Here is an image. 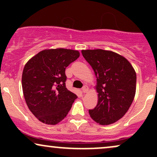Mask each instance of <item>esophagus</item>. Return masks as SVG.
Masks as SVG:
<instances>
[{"label": "esophagus", "mask_w": 157, "mask_h": 157, "mask_svg": "<svg viewBox=\"0 0 157 157\" xmlns=\"http://www.w3.org/2000/svg\"><path fill=\"white\" fill-rule=\"evenodd\" d=\"M88 91H89V87H88L87 86H84L83 87H82V92H83V93H86Z\"/></svg>", "instance_id": "obj_1"}]
</instances>
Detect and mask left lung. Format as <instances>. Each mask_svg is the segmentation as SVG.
Returning a JSON list of instances; mask_svg holds the SVG:
<instances>
[{
  "label": "left lung",
  "mask_w": 157,
  "mask_h": 157,
  "mask_svg": "<svg viewBox=\"0 0 157 157\" xmlns=\"http://www.w3.org/2000/svg\"><path fill=\"white\" fill-rule=\"evenodd\" d=\"M82 55L97 77L98 102L89 110L90 117L100 125L121 119L134 100L136 75L124 57L102 49L82 50Z\"/></svg>",
  "instance_id": "1"
}]
</instances>
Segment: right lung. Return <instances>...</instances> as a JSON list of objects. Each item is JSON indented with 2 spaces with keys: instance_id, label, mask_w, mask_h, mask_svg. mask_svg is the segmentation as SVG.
<instances>
[{
  "instance_id": "obj_1",
  "label": "right lung",
  "mask_w": 157,
  "mask_h": 157,
  "mask_svg": "<svg viewBox=\"0 0 157 157\" xmlns=\"http://www.w3.org/2000/svg\"><path fill=\"white\" fill-rule=\"evenodd\" d=\"M79 57L76 50H44L25 65L23 95L29 109L40 122L56 125L68 114L77 97L66 88L65 71Z\"/></svg>"
}]
</instances>
